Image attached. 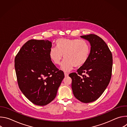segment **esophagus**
Here are the masks:
<instances>
[{"instance_id":"34e87169","label":"esophagus","mask_w":127,"mask_h":127,"mask_svg":"<svg viewBox=\"0 0 127 127\" xmlns=\"http://www.w3.org/2000/svg\"><path fill=\"white\" fill-rule=\"evenodd\" d=\"M64 75H65V77H68L69 74L67 73H66V72H65V73H64Z\"/></svg>"}]
</instances>
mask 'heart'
I'll return each mask as SVG.
<instances>
[{
	"label": "heart",
	"mask_w": 127,
	"mask_h": 127,
	"mask_svg": "<svg viewBox=\"0 0 127 127\" xmlns=\"http://www.w3.org/2000/svg\"><path fill=\"white\" fill-rule=\"evenodd\" d=\"M56 48L50 49L49 56L54 64L59 65L63 57L61 68L68 71L74 66H83L88 61L91 51L89 44L85 40L77 39L60 38L55 41Z\"/></svg>",
	"instance_id": "heart-1"
}]
</instances>
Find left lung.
<instances>
[{"instance_id":"left-lung-1","label":"left lung","mask_w":127,"mask_h":127,"mask_svg":"<svg viewBox=\"0 0 127 127\" xmlns=\"http://www.w3.org/2000/svg\"><path fill=\"white\" fill-rule=\"evenodd\" d=\"M88 41L91 51L87 62L69 76L72 79L74 96L80 101L89 103L96 100L110 83L112 72L113 56L105 42L95 34L81 35Z\"/></svg>"}]
</instances>
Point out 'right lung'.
Segmentation results:
<instances>
[{"label":"right lung","mask_w":127,"mask_h":127,"mask_svg":"<svg viewBox=\"0 0 127 127\" xmlns=\"http://www.w3.org/2000/svg\"><path fill=\"white\" fill-rule=\"evenodd\" d=\"M52 43L30 40L21 48L14 59L17 81L25 96L34 104L43 106L55 98L64 78L62 70L50 59Z\"/></svg>","instance_id":"1"}]
</instances>
